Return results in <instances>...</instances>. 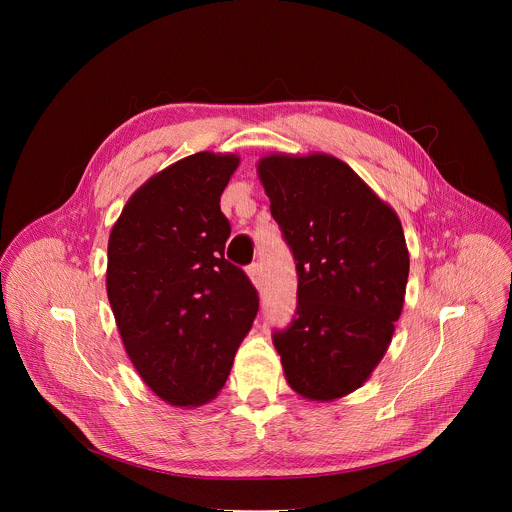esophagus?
<instances>
[{
  "label": "esophagus",
  "mask_w": 512,
  "mask_h": 512,
  "mask_svg": "<svg viewBox=\"0 0 512 512\" xmlns=\"http://www.w3.org/2000/svg\"><path fill=\"white\" fill-rule=\"evenodd\" d=\"M247 273H249L251 281L255 283V287L259 289V287L263 285V269H261V263H251V265L247 267Z\"/></svg>",
  "instance_id": "34e87169"
}]
</instances>
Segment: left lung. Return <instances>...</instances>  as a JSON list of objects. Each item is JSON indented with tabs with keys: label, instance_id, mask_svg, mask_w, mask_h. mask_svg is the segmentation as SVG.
<instances>
[{
	"label": "left lung",
	"instance_id": "8db88e82",
	"mask_svg": "<svg viewBox=\"0 0 512 512\" xmlns=\"http://www.w3.org/2000/svg\"><path fill=\"white\" fill-rule=\"evenodd\" d=\"M259 178L296 261L298 306L273 330L289 387L330 401L358 389L389 348L409 275L403 227L344 162L269 156Z\"/></svg>",
	"mask_w": 512,
	"mask_h": 512
}]
</instances>
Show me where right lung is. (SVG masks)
<instances>
[{"mask_svg":"<svg viewBox=\"0 0 512 512\" xmlns=\"http://www.w3.org/2000/svg\"><path fill=\"white\" fill-rule=\"evenodd\" d=\"M237 156L200 152L162 170L125 204L109 237L107 296L123 346L158 397L210 401L259 310L247 273L225 259L221 194Z\"/></svg>","mask_w":512,"mask_h":512,"instance_id":"right-lung-1","label":"right lung"}]
</instances>
